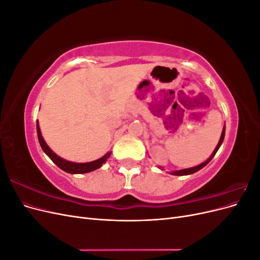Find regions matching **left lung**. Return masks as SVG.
I'll use <instances>...</instances> for the list:
<instances>
[{
	"mask_svg": "<svg viewBox=\"0 0 260 260\" xmlns=\"http://www.w3.org/2000/svg\"><path fill=\"white\" fill-rule=\"evenodd\" d=\"M224 135H225V127L223 125V129H222V132H221V137H220L219 142H218V144H217L216 148L214 149V152H212V154L210 155V157H209V158H208L206 161H204V162H202V164L198 165V166H194V167H191V168H186V169H181V170L170 171L169 174H170V175H174V176H187V175H192V174H194V172L199 171V170H201L202 168L205 167L206 165H207V164H208L212 158H214V156L216 155V153H217V151L219 149V147L221 146V144H222V142H223V139H224ZM159 169H162V168H161V167H159Z\"/></svg>",
	"mask_w": 260,
	"mask_h": 260,
	"instance_id": "1",
	"label": "left lung"
}]
</instances>
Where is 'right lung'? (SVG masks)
Returning a JSON list of instances; mask_svg holds the SVG:
<instances>
[{
  "instance_id": "1",
  "label": "right lung",
  "mask_w": 260,
  "mask_h": 260,
  "mask_svg": "<svg viewBox=\"0 0 260 260\" xmlns=\"http://www.w3.org/2000/svg\"><path fill=\"white\" fill-rule=\"evenodd\" d=\"M37 133H38V139H39V143H40L43 152L48 155L52 161L56 165L58 168L61 170H64L68 174H86V172H91L93 170H96L102 167V165L105 164L106 160L109 158L112 152L106 153L103 157L101 158L89 161V162H74V161H69L64 158H61L58 155L55 154L52 149L49 147V145L46 144L44 141L42 135H41V130H40V125H39V121L37 120Z\"/></svg>"
}]
</instances>
